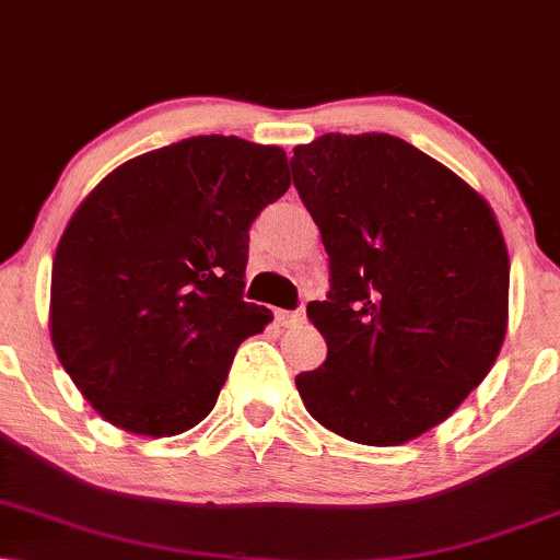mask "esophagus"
I'll return each instance as SVG.
<instances>
[{"label":"esophagus","mask_w":560,"mask_h":560,"mask_svg":"<svg viewBox=\"0 0 560 560\" xmlns=\"http://www.w3.org/2000/svg\"><path fill=\"white\" fill-rule=\"evenodd\" d=\"M273 317L284 328H292V325H300L304 320V310H276Z\"/></svg>","instance_id":"34e87169"}]
</instances>
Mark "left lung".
Segmentation results:
<instances>
[{
    "instance_id": "8db88e82",
    "label": "left lung",
    "mask_w": 560,
    "mask_h": 560,
    "mask_svg": "<svg viewBox=\"0 0 560 560\" xmlns=\"http://www.w3.org/2000/svg\"><path fill=\"white\" fill-rule=\"evenodd\" d=\"M289 165L330 260V292L307 304L328 357L296 390L351 442H408L476 390L504 343L509 256L493 211L390 133H325Z\"/></svg>"
}]
</instances>
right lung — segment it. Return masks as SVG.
I'll use <instances>...</instances> for the list:
<instances>
[{
    "label": "right lung",
    "instance_id": "obj_1",
    "mask_svg": "<svg viewBox=\"0 0 560 560\" xmlns=\"http://www.w3.org/2000/svg\"><path fill=\"white\" fill-rule=\"evenodd\" d=\"M287 188L284 150L211 133L84 198L56 247L51 341L105 421L173 436L207 419L237 346L271 320L243 300L247 230Z\"/></svg>",
    "mask_w": 560,
    "mask_h": 560
}]
</instances>
